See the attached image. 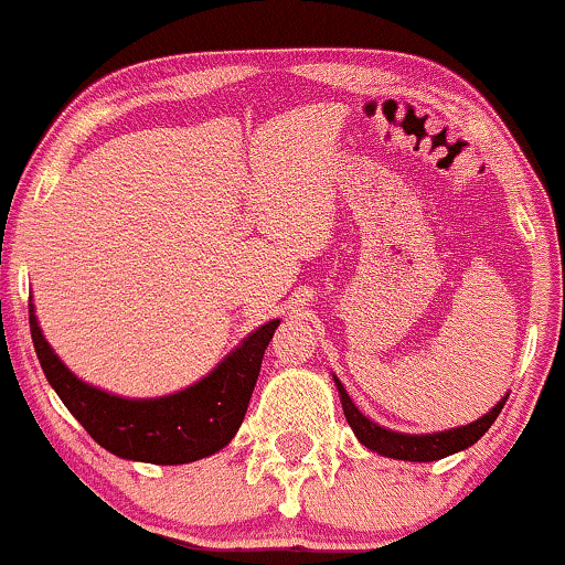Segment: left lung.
I'll use <instances>...</instances> for the list:
<instances>
[{
    "label": "left lung",
    "instance_id": "8db88e82",
    "mask_svg": "<svg viewBox=\"0 0 565 565\" xmlns=\"http://www.w3.org/2000/svg\"><path fill=\"white\" fill-rule=\"evenodd\" d=\"M333 381H335V388H339L341 406H344V417H347L349 427L354 430L356 440H360L365 448H370V451L388 456V459H404V461H438V459H443V456L459 454V451H463V448L475 446V443L490 430V425L495 423V417L503 409L505 398H509V396H503L501 402L492 406L488 414H482L477 423L454 427V430H446V433L409 435V433L385 430V427L373 423V419H367L365 414L356 409L352 398H349L347 388L341 385L339 377L333 375Z\"/></svg>",
    "mask_w": 565,
    "mask_h": 565
}]
</instances>
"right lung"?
Wrapping results in <instances>:
<instances>
[{
	"mask_svg": "<svg viewBox=\"0 0 565 565\" xmlns=\"http://www.w3.org/2000/svg\"><path fill=\"white\" fill-rule=\"evenodd\" d=\"M31 335L46 381L93 440L119 459L190 463L221 451L239 430L278 320L255 328L224 362L190 388L159 398H125L81 381L64 365L35 320Z\"/></svg>",
	"mask_w": 565,
	"mask_h": 565,
	"instance_id": "right-lung-1",
	"label": "right lung"
}]
</instances>
